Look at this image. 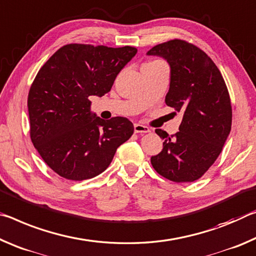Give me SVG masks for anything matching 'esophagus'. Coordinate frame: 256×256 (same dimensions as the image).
I'll return each mask as SVG.
<instances>
[{
	"mask_svg": "<svg viewBox=\"0 0 256 256\" xmlns=\"http://www.w3.org/2000/svg\"><path fill=\"white\" fill-rule=\"evenodd\" d=\"M134 130H135V132H137V134H140V132L146 134V132H150L148 127H146V126L140 124H134Z\"/></svg>",
	"mask_w": 256,
	"mask_h": 256,
	"instance_id": "esophagus-1",
	"label": "esophagus"
}]
</instances>
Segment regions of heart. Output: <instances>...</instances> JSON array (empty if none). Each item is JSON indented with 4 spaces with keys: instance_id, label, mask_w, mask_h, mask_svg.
<instances>
[{
    "instance_id": "heart-1",
    "label": "heart",
    "mask_w": 256,
    "mask_h": 256,
    "mask_svg": "<svg viewBox=\"0 0 256 256\" xmlns=\"http://www.w3.org/2000/svg\"><path fill=\"white\" fill-rule=\"evenodd\" d=\"M160 64V62H156V61H154V62H150V64Z\"/></svg>"
}]
</instances>
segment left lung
I'll list each match as a JSON object with an SVG mask.
<instances>
[{"instance_id": "obj_1", "label": "left lung", "mask_w": 256, "mask_h": 256, "mask_svg": "<svg viewBox=\"0 0 256 256\" xmlns=\"http://www.w3.org/2000/svg\"><path fill=\"white\" fill-rule=\"evenodd\" d=\"M146 54L169 64L166 104L184 113L174 136L156 129L164 142L150 163L171 182H195L214 163L230 134L232 112L227 86L208 54L185 40L166 42Z\"/></svg>"}]
</instances>
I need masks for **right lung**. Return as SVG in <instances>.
<instances>
[{"mask_svg": "<svg viewBox=\"0 0 256 256\" xmlns=\"http://www.w3.org/2000/svg\"><path fill=\"white\" fill-rule=\"evenodd\" d=\"M136 53L132 46L68 44L40 69L28 94L30 138L58 176L74 182L96 177L132 137V121L100 119L90 111L88 98L108 93Z\"/></svg>", "mask_w": 256, "mask_h": 256, "instance_id": "add662e5", "label": "right lung"}]
</instances>
